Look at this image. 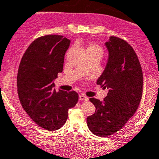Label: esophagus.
I'll use <instances>...</instances> for the list:
<instances>
[{"mask_svg":"<svg viewBox=\"0 0 159 159\" xmlns=\"http://www.w3.org/2000/svg\"><path fill=\"white\" fill-rule=\"evenodd\" d=\"M79 100H81V101H88L89 100V98H88L87 96H85L84 95H83V94H81V95H79Z\"/></svg>","mask_w":159,"mask_h":159,"instance_id":"obj_1","label":"esophagus"}]
</instances>
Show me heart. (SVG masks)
<instances>
[{
	"label": "heart",
	"mask_w": 159,
	"mask_h": 159,
	"mask_svg": "<svg viewBox=\"0 0 159 159\" xmlns=\"http://www.w3.org/2000/svg\"><path fill=\"white\" fill-rule=\"evenodd\" d=\"M87 51H98L102 53L101 47H98V45H95V44H92V45L89 46L87 48Z\"/></svg>",
	"instance_id": "b5f03b06"
}]
</instances>
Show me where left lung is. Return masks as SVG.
<instances>
[{"instance_id":"8db88e82","label":"left lung","mask_w":159,"mask_h":159,"mask_svg":"<svg viewBox=\"0 0 159 159\" xmlns=\"http://www.w3.org/2000/svg\"><path fill=\"white\" fill-rule=\"evenodd\" d=\"M105 46L107 63L96 84L109 92L103 102L90 98L95 112L87 117L89 130L98 137L112 134L125 125L139 106L143 92L142 69L131 46L115 36Z\"/></svg>"}]
</instances>
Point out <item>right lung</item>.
<instances>
[{
  "mask_svg": "<svg viewBox=\"0 0 159 159\" xmlns=\"http://www.w3.org/2000/svg\"><path fill=\"white\" fill-rule=\"evenodd\" d=\"M70 43L62 35L39 37L28 47L18 67L17 86L21 106L35 124L47 130L61 128L68 109L78 102L77 92H57L53 81L62 72Z\"/></svg>",
  "mask_w": 159,
  "mask_h": 159,
  "instance_id": "add662e5",
  "label": "right lung"
}]
</instances>
